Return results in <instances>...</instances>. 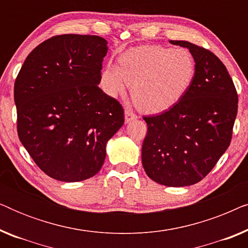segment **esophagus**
Here are the masks:
<instances>
[{"mask_svg": "<svg viewBox=\"0 0 248 248\" xmlns=\"http://www.w3.org/2000/svg\"><path fill=\"white\" fill-rule=\"evenodd\" d=\"M135 118H138V115L134 113L133 110L131 109V108H125V122L128 123V122L135 120Z\"/></svg>", "mask_w": 248, "mask_h": 248, "instance_id": "34e87169", "label": "esophagus"}]
</instances>
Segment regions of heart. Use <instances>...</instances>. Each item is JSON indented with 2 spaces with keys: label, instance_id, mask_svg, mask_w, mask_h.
<instances>
[{
  "label": "heart",
  "instance_id": "1",
  "mask_svg": "<svg viewBox=\"0 0 248 248\" xmlns=\"http://www.w3.org/2000/svg\"><path fill=\"white\" fill-rule=\"evenodd\" d=\"M195 61L187 49L159 45L131 48L101 77L104 89L116 97L132 84V99L141 109L159 111L183 97L195 76Z\"/></svg>",
  "mask_w": 248,
  "mask_h": 248
}]
</instances>
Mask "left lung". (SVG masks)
<instances>
[{"label": "left lung", "mask_w": 248, "mask_h": 248, "mask_svg": "<svg viewBox=\"0 0 248 248\" xmlns=\"http://www.w3.org/2000/svg\"><path fill=\"white\" fill-rule=\"evenodd\" d=\"M195 76L187 91L168 110L143 116L148 126L142 165L152 181L170 187L202 181L229 147L238 94L223 63L211 50L184 40Z\"/></svg>", "instance_id": "left-lung-1"}]
</instances>
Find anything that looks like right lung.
<instances>
[{"instance_id":"1","label":"right lung","mask_w":248,"mask_h":248,"mask_svg":"<svg viewBox=\"0 0 248 248\" xmlns=\"http://www.w3.org/2000/svg\"><path fill=\"white\" fill-rule=\"evenodd\" d=\"M107 42L65 33L39 44L15 82L16 131L49 177L80 182L100 170L106 143L124 124L120 101L98 87Z\"/></svg>"}]
</instances>
